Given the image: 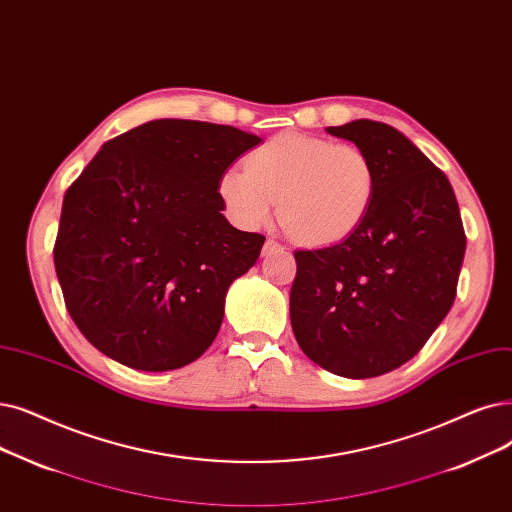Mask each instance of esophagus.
Returning <instances> with one entry per match:
<instances>
[{
	"label": "esophagus",
	"instance_id": "esophagus-1",
	"mask_svg": "<svg viewBox=\"0 0 512 512\" xmlns=\"http://www.w3.org/2000/svg\"><path fill=\"white\" fill-rule=\"evenodd\" d=\"M282 249H284V247H282V244H280L278 240L268 238V240H265V244H263V255L274 253V251H282Z\"/></svg>",
	"mask_w": 512,
	"mask_h": 512
}]
</instances>
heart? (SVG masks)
Listing matches in <instances>:
<instances>
[{"label":"heart","mask_w":512,"mask_h":512,"mask_svg":"<svg viewBox=\"0 0 512 512\" xmlns=\"http://www.w3.org/2000/svg\"><path fill=\"white\" fill-rule=\"evenodd\" d=\"M244 167L219 175L217 192L242 228L278 215L284 230L309 247H330L358 230L376 194V173L355 144L280 133L249 152Z\"/></svg>","instance_id":"b5f03b06"}]
</instances>
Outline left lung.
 <instances>
[{"mask_svg":"<svg viewBox=\"0 0 512 512\" xmlns=\"http://www.w3.org/2000/svg\"><path fill=\"white\" fill-rule=\"evenodd\" d=\"M326 131L368 154L376 194L349 238L295 251L291 324L311 362L370 379L412 360L448 316L466 236L446 173L402 131L368 119Z\"/></svg>","mask_w":512,"mask_h":512,"instance_id":"8db88e82","label":"left lung"}]
</instances>
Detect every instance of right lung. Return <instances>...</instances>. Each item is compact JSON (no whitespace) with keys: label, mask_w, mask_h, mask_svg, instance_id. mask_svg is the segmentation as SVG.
<instances>
[{"label":"right lung","mask_w":512,"mask_h":512,"mask_svg":"<svg viewBox=\"0 0 512 512\" xmlns=\"http://www.w3.org/2000/svg\"><path fill=\"white\" fill-rule=\"evenodd\" d=\"M259 136L157 119L108 140L66 190L54 265L83 337L123 366L165 372L209 349L230 284L265 236L224 217L217 182Z\"/></svg>","instance_id":"add662e5"}]
</instances>
